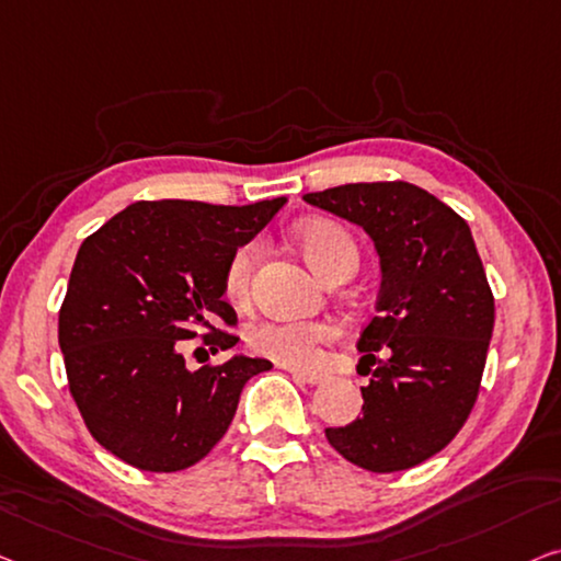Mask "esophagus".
<instances>
[{"label":"esophagus","instance_id":"esophagus-1","mask_svg":"<svg viewBox=\"0 0 561 561\" xmlns=\"http://www.w3.org/2000/svg\"><path fill=\"white\" fill-rule=\"evenodd\" d=\"M291 378L299 382H307V386H317V382L324 380L322 373H309V370H291Z\"/></svg>","mask_w":561,"mask_h":561}]
</instances>
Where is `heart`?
<instances>
[{
    "label": "heart",
    "instance_id": "heart-1",
    "mask_svg": "<svg viewBox=\"0 0 561 561\" xmlns=\"http://www.w3.org/2000/svg\"><path fill=\"white\" fill-rule=\"evenodd\" d=\"M299 241L309 262L322 277H328L340 259L350 254L357 256L353 239L345 231L332 227V224H307L299 231ZM259 259V244L239 247L227 264L224 274V295L229 302L244 305L252 295L254 266ZM334 337L332 324L322 320H264L249 330V345L259 355L270 357L284 367H295V370H312L322 360V347Z\"/></svg>",
    "mask_w": 561,
    "mask_h": 561
}]
</instances>
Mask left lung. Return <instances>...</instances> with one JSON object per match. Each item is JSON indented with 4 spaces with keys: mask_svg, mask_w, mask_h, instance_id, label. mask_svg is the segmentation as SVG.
<instances>
[{
    "mask_svg": "<svg viewBox=\"0 0 561 561\" xmlns=\"http://www.w3.org/2000/svg\"><path fill=\"white\" fill-rule=\"evenodd\" d=\"M307 204L365 229L380 256V297L357 340L363 415L328 428L330 446L373 473L405 471L448 446L479 396L494 332L471 229L405 181L347 183Z\"/></svg>",
    "mask_w": 561,
    "mask_h": 561,
    "instance_id": "1",
    "label": "left lung"
}]
</instances>
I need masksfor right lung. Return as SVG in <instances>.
I'll return each instance as SVG.
<instances>
[{"mask_svg":"<svg viewBox=\"0 0 561 561\" xmlns=\"http://www.w3.org/2000/svg\"><path fill=\"white\" fill-rule=\"evenodd\" d=\"M284 204L136 201L82 241L60 309V350L82 421L121 461L153 473L198 463L229 431L244 382L272 367L231 355L188 370L181 347L214 320L237 322L224 302L227 264ZM237 342L206 334L214 353Z\"/></svg>","mask_w":561,"mask_h":561,"instance_id":"1","label":"right lung"}]
</instances>
